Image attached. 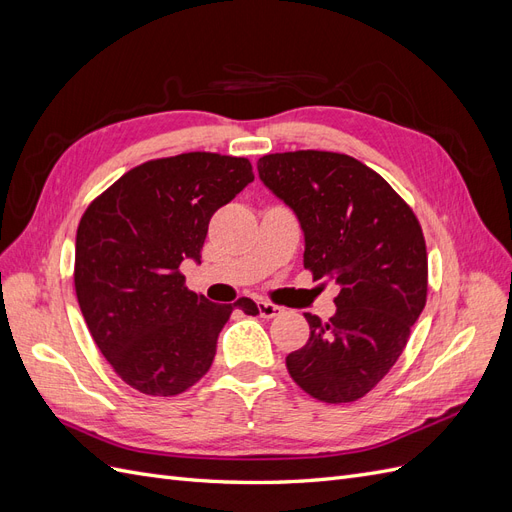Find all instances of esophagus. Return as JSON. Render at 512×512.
Listing matches in <instances>:
<instances>
[{"mask_svg":"<svg viewBox=\"0 0 512 512\" xmlns=\"http://www.w3.org/2000/svg\"><path fill=\"white\" fill-rule=\"evenodd\" d=\"M280 312H282V307H277V305H273L269 301H260L258 303V314L262 318H275Z\"/></svg>","mask_w":512,"mask_h":512,"instance_id":"34e87169","label":"esophagus"}]
</instances>
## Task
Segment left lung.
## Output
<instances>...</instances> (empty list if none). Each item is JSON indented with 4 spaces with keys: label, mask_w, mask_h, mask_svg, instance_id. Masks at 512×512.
I'll return each instance as SVG.
<instances>
[{
    "label": "left lung",
    "mask_w": 512,
    "mask_h": 512,
    "mask_svg": "<svg viewBox=\"0 0 512 512\" xmlns=\"http://www.w3.org/2000/svg\"><path fill=\"white\" fill-rule=\"evenodd\" d=\"M258 175L297 213L305 269L342 288L327 322L305 314L309 339L286 356L288 374L314 399L350 404L389 374L425 307L421 224L376 170L346 153H269Z\"/></svg>",
    "instance_id": "8db88e82"
}]
</instances>
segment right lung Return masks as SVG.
Segmentation results:
<instances>
[{
  "label": "right lung",
  "instance_id": "1",
  "mask_svg": "<svg viewBox=\"0 0 512 512\" xmlns=\"http://www.w3.org/2000/svg\"><path fill=\"white\" fill-rule=\"evenodd\" d=\"M254 181L247 158L192 151L128 170L83 213L74 288L87 329L132 389L173 397L203 378L232 309L185 286L200 262L211 215Z\"/></svg>",
  "mask_w": 512,
  "mask_h": 512
}]
</instances>
